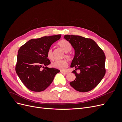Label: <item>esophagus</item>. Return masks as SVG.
<instances>
[{
	"mask_svg": "<svg viewBox=\"0 0 122 122\" xmlns=\"http://www.w3.org/2000/svg\"><path fill=\"white\" fill-rule=\"evenodd\" d=\"M61 72L62 74H67L68 73V72L67 71H61Z\"/></svg>",
	"mask_w": 122,
	"mask_h": 122,
	"instance_id": "esophagus-1",
	"label": "esophagus"
}]
</instances>
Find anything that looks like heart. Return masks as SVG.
<instances>
[{"mask_svg":"<svg viewBox=\"0 0 122 122\" xmlns=\"http://www.w3.org/2000/svg\"><path fill=\"white\" fill-rule=\"evenodd\" d=\"M57 45L65 52H68L72 49L71 44L65 40H62L60 41L57 43ZM47 57L49 60L51 61H52L53 60V55L52 49H49L47 51ZM65 56L66 58L69 59V60L71 59L72 57L71 55L68 54L67 53H66ZM51 65H52V67L54 68H56L60 70H64L68 67V63L66 60H58L55 61L54 62H52Z\"/></svg>","mask_w":122,"mask_h":122,"instance_id":"1","label":"heart"}]
</instances>
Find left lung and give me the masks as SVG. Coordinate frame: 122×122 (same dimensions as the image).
<instances>
[{"label":"left lung","mask_w":122,"mask_h":122,"mask_svg":"<svg viewBox=\"0 0 122 122\" xmlns=\"http://www.w3.org/2000/svg\"><path fill=\"white\" fill-rule=\"evenodd\" d=\"M64 38L75 50L71 67L75 68L72 73L76 78L70 83V86L80 92L92 90L105 74L104 52L91 39L74 35H65ZM77 69L80 70L79 73L76 72Z\"/></svg>","instance_id":"left-lung-1"}]
</instances>
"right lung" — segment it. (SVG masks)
Segmentation results:
<instances>
[{
	"mask_svg": "<svg viewBox=\"0 0 122 122\" xmlns=\"http://www.w3.org/2000/svg\"><path fill=\"white\" fill-rule=\"evenodd\" d=\"M61 35L31 39L18 50L16 72L24 86L34 92H42L53 81L60 71L49 68L51 62L47 53L51 46L60 39Z\"/></svg>",
	"mask_w": 122,
	"mask_h": 122,
	"instance_id": "right-lung-1",
	"label": "right lung"
}]
</instances>
